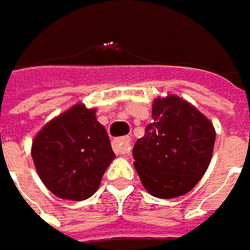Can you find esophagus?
<instances>
[{
	"instance_id": "34e87169",
	"label": "esophagus",
	"mask_w": 250,
	"mask_h": 250,
	"mask_svg": "<svg viewBox=\"0 0 250 250\" xmlns=\"http://www.w3.org/2000/svg\"><path fill=\"white\" fill-rule=\"evenodd\" d=\"M130 146H131V139L130 137H122V139H117L114 143H113V147H114V152L117 155H125L130 152Z\"/></svg>"
}]
</instances>
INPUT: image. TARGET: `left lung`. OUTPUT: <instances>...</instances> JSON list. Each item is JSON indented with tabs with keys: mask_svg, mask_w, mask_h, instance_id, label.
<instances>
[{
	"mask_svg": "<svg viewBox=\"0 0 250 250\" xmlns=\"http://www.w3.org/2000/svg\"><path fill=\"white\" fill-rule=\"evenodd\" d=\"M153 123L133 147L143 187L158 198L191 191L206 174L216 142L213 123L185 100L168 95L152 105Z\"/></svg>",
	"mask_w": 250,
	"mask_h": 250,
	"instance_id": "left-lung-1",
	"label": "left lung"
}]
</instances>
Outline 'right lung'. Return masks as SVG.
Masks as SVG:
<instances>
[{
    "mask_svg": "<svg viewBox=\"0 0 250 250\" xmlns=\"http://www.w3.org/2000/svg\"><path fill=\"white\" fill-rule=\"evenodd\" d=\"M36 171L56 197L82 201L100 187L116 158L94 108L76 104L44 125L33 140Z\"/></svg>",
    "mask_w": 250,
    "mask_h": 250,
    "instance_id": "1",
    "label": "right lung"
}]
</instances>
